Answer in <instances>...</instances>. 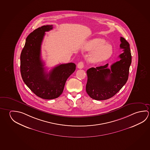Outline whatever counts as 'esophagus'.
<instances>
[{
	"instance_id": "esophagus-1",
	"label": "esophagus",
	"mask_w": 150,
	"mask_h": 150,
	"mask_svg": "<svg viewBox=\"0 0 150 150\" xmlns=\"http://www.w3.org/2000/svg\"><path fill=\"white\" fill-rule=\"evenodd\" d=\"M83 67H84V65H83V62H79L78 64H77V67H78L79 69H83Z\"/></svg>"
}]
</instances>
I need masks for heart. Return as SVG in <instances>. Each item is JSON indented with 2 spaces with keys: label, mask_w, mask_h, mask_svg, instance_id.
<instances>
[{
  "label": "heart",
  "mask_w": 150,
  "mask_h": 150,
  "mask_svg": "<svg viewBox=\"0 0 150 150\" xmlns=\"http://www.w3.org/2000/svg\"><path fill=\"white\" fill-rule=\"evenodd\" d=\"M84 49L93 51L88 57L89 61L98 63L109 59L113 53V49L110 45L106 44L103 39L96 38L91 40L85 44Z\"/></svg>",
  "instance_id": "heart-1"
}]
</instances>
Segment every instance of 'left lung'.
<instances>
[{"instance_id": "8db88e82", "label": "left lung", "mask_w": 150, "mask_h": 150, "mask_svg": "<svg viewBox=\"0 0 150 150\" xmlns=\"http://www.w3.org/2000/svg\"><path fill=\"white\" fill-rule=\"evenodd\" d=\"M120 47L123 52L119 56L120 60L112 64L110 69L107 64L87 71L86 91L91 98L97 100L110 98L128 81L132 60L130 44L123 37H120Z\"/></svg>"}]
</instances>
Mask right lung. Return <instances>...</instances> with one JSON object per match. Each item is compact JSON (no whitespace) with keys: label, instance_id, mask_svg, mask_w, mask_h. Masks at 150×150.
<instances>
[{"label":"right lung","instance_id":"add662e5","mask_svg":"<svg viewBox=\"0 0 150 150\" xmlns=\"http://www.w3.org/2000/svg\"><path fill=\"white\" fill-rule=\"evenodd\" d=\"M53 29L52 25H43L28 36L20 55V71L25 85L37 96L44 99L59 97L67 80L76 69L73 63L59 64L50 71H45L41 59V48L45 32Z\"/></svg>","mask_w":150,"mask_h":150}]
</instances>
